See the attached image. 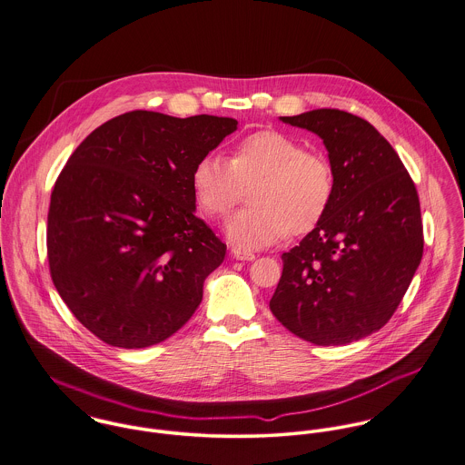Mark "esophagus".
<instances>
[{"label":"esophagus","instance_id":"34e87169","mask_svg":"<svg viewBox=\"0 0 465 465\" xmlns=\"http://www.w3.org/2000/svg\"><path fill=\"white\" fill-rule=\"evenodd\" d=\"M232 255L235 257V259H239V261H253L255 259V253L253 252H250V250H246V248H242V246H232Z\"/></svg>","mask_w":465,"mask_h":465}]
</instances>
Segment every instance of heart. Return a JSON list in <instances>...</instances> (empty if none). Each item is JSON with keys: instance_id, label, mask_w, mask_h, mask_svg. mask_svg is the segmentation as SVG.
I'll return each instance as SVG.
<instances>
[{"instance_id": "b5f03b06", "label": "heart", "mask_w": 465, "mask_h": 465, "mask_svg": "<svg viewBox=\"0 0 465 465\" xmlns=\"http://www.w3.org/2000/svg\"><path fill=\"white\" fill-rule=\"evenodd\" d=\"M192 190L197 206L212 219L226 217L252 186L253 206L239 212L228 224L233 242L259 248L311 232L327 213L336 178L331 160L305 149L282 131H257L242 138L230 162L221 154H204L192 169Z\"/></svg>"}]
</instances>
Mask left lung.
I'll return each instance as SVG.
<instances>
[{
  "label": "left lung",
  "instance_id": "8db88e82",
  "mask_svg": "<svg viewBox=\"0 0 465 465\" xmlns=\"http://www.w3.org/2000/svg\"><path fill=\"white\" fill-rule=\"evenodd\" d=\"M280 120L323 140L336 188L323 219L282 255L270 309L305 341L347 345L391 318L420 264L417 188L384 136L352 113L312 109Z\"/></svg>",
  "mask_w": 465,
  "mask_h": 465
}]
</instances>
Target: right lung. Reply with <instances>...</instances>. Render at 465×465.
Returning a JSON list of instances; mask_svg holds the SVG:
<instances>
[{"mask_svg":"<svg viewBox=\"0 0 465 465\" xmlns=\"http://www.w3.org/2000/svg\"><path fill=\"white\" fill-rule=\"evenodd\" d=\"M237 129L212 114L129 111L74 151L50 199V275L74 316L111 347L171 338L226 255L195 215L192 169Z\"/></svg>","mask_w":465,"mask_h":465,"instance_id":"right-lung-1","label":"right lung"}]
</instances>
